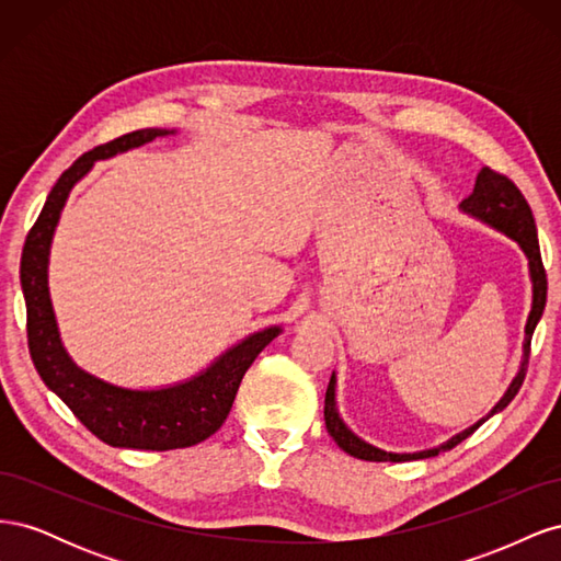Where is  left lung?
Segmentation results:
<instances>
[{"instance_id": "1", "label": "left lung", "mask_w": 561, "mask_h": 561, "mask_svg": "<svg viewBox=\"0 0 561 561\" xmlns=\"http://www.w3.org/2000/svg\"><path fill=\"white\" fill-rule=\"evenodd\" d=\"M461 210L478 217L480 222L494 227L499 231H503L505 236L522 248V252L529 260V276H531V287H534V299H531V313L529 320H526L524 328V346H522V363H519V371L517 377L513 379V383L507 386L505 396L496 402L494 410H491L484 419H480L478 423H472L470 428H466L463 433L454 435L451 439H447L445 445L433 447V449H423V451H414V454H393V451H383L375 445L365 443L358 435H355L344 419L339 416L336 412V377L332 371V379L328 383V393H325V426L328 433L332 435L334 443L342 447L346 454L363 458V461H390V463H400V461H416V458H428V456H437L439 451H447L451 447H456L458 443H463L468 435H472L478 431L482 423L494 416L496 412L505 410L507 404L513 402V398L517 396V390L522 388V381L526 377V365H529V351H531V334L538 325V320L542 316V309H546V299H548V276L546 268H542V260H540V248H538V233H536V222L529 203L522 196V192L515 186L513 180H507L505 175L491 171V168H482L478 173V180H474V190L468 198L461 201Z\"/></svg>"}]
</instances>
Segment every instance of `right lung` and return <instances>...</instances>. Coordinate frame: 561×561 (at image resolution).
I'll return each instance as SVG.
<instances>
[{
	"label": "right lung",
	"mask_w": 561,
	"mask_h": 561,
	"mask_svg": "<svg viewBox=\"0 0 561 561\" xmlns=\"http://www.w3.org/2000/svg\"><path fill=\"white\" fill-rule=\"evenodd\" d=\"M173 133L175 130L163 128L133 130L79 157L50 190L35 227L27 233L21 257L32 363L42 381L70 407L83 426L110 447L168 451L203 443L229 416L236 390L248 367L271 339L280 334L278 325L254 332L225 351L196 377L151 390L122 388L98 379L67 355L48 295V252L65 201L95 161L112 159L114 154Z\"/></svg>",
	"instance_id": "add662e5"
}]
</instances>
